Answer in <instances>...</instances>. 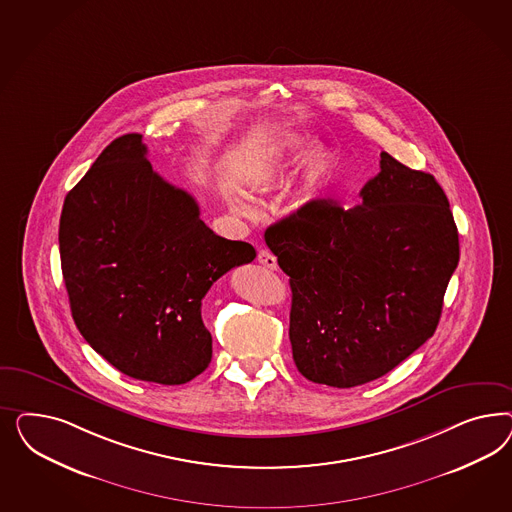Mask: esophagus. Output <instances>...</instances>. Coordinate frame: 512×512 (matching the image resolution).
<instances>
[{
    "instance_id": "esophagus-1",
    "label": "esophagus",
    "mask_w": 512,
    "mask_h": 512,
    "mask_svg": "<svg viewBox=\"0 0 512 512\" xmlns=\"http://www.w3.org/2000/svg\"><path fill=\"white\" fill-rule=\"evenodd\" d=\"M257 261L263 264L264 268H268V270H276V268H278V259H276V255H272L268 249H261V251H259Z\"/></svg>"
}]
</instances>
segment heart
I'll return each mask as SVG.
<instances>
[{
  "label": "heart",
  "instance_id": "1",
  "mask_svg": "<svg viewBox=\"0 0 512 512\" xmlns=\"http://www.w3.org/2000/svg\"><path fill=\"white\" fill-rule=\"evenodd\" d=\"M304 155V142L298 137H283L270 144V148H266L259 169L249 176V186L257 191H266L270 187L279 184L287 174L295 171L300 165ZM328 169H330V161L328 155L323 150H313L308 159V169H306V193L311 197L319 187L328 178ZM231 206L240 214H249L251 206L248 199L240 193L231 195Z\"/></svg>",
  "mask_w": 512,
  "mask_h": 512
}]
</instances>
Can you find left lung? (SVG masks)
I'll list each match as a JSON object with an SVG mask.
<instances>
[{"instance_id": "8db88e82", "label": "left lung", "mask_w": 512, "mask_h": 512, "mask_svg": "<svg viewBox=\"0 0 512 512\" xmlns=\"http://www.w3.org/2000/svg\"><path fill=\"white\" fill-rule=\"evenodd\" d=\"M379 165L362 204L315 199L264 233L293 291L296 368L319 385L358 387L413 355L434 336L460 259L434 176L387 152Z\"/></svg>"}]
</instances>
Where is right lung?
I'll return each mask as SVG.
<instances>
[{"mask_svg":"<svg viewBox=\"0 0 512 512\" xmlns=\"http://www.w3.org/2000/svg\"><path fill=\"white\" fill-rule=\"evenodd\" d=\"M142 135L112 140L63 202L60 257L80 334L116 370L182 385L212 360L202 298L257 255L204 225L195 199L165 182Z\"/></svg>","mask_w":512,"mask_h":512,"instance_id":"add662e5","label":"right lung"}]
</instances>
